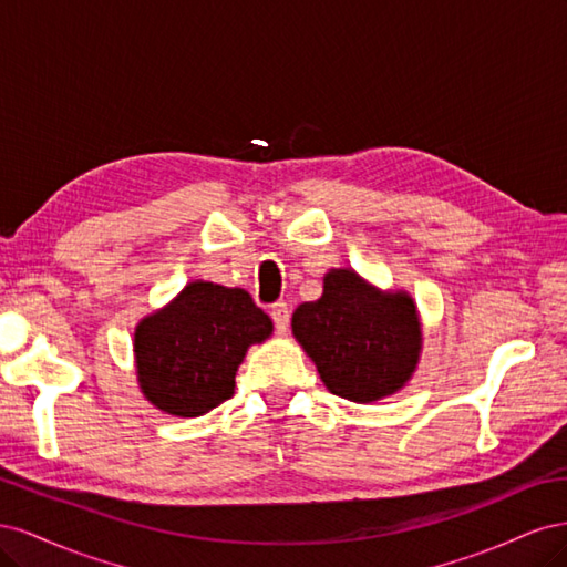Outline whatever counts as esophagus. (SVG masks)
<instances>
[{
	"instance_id": "1",
	"label": "esophagus",
	"mask_w": 567,
	"mask_h": 567,
	"mask_svg": "<svg viewBox=\"0 0 567 567\" xmlns=\"http://www.w3.org/2000/svg\"><path fill=\"white\" fill-rule=\"evenodd\" d=\"M269 315H271V319H274V326H277V331H279V333H286L288 321H290L288 305H286V302H274Z\"/></svg>"
}]
</instances>
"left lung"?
I'll use <instances>...</instances> for the list:
<instances>
[{
    "label": "left lung",
    "instance_id": "obj_1",
    "mask_svg": "<svg viewBox=\"0 0 567 567\" xmlns=\"http://www.w3.org/2000/svg\"><path fill=\"white\" fill-rule=\"evenodd\" d=\"M293 336L338 398L369 404L414 375L421 321L404 290H379L354 269H331L323 293L293 312Z\"/></svg>",
    "mask_w": 567,
    "mask_h": 567
}]
</instances>
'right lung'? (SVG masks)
<instances>
[{"instance_id":"add662e5","label":"right lung","mask_w":567,"mask_h":567,"mask_svg":"<svg viewBox=\"0 0 567 567\" xmlns=\"http://www.w3.org/2000/svg\"><path fill=\"white\" fill-rule=\"evenodd\" d=\"M271 319L248 290L192 281L163 310L134 329L136 379L165 414L194 419L229 400L236 371L255 342L271 336Z\"/></svg>"}]
</instances>
